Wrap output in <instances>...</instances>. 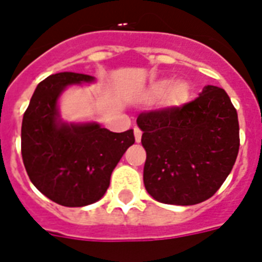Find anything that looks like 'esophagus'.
Returning a JSON list of instances; mask_svg holds the SVG:
<instances>
[{
  "label": "esophagus",
  "mask_w": 262,
  "mask_h": 262,
  "mask_svg": "<svg viewBox=\"0 0 262 262\" xmlns=\"http://www.w3.org/2000/svg\"><path fill=\"white\" fill-rule=\"evenodd\" d=\"M141 136H143V132L140 130L139 127H135V139L137 143H140V141H141Z\"/></svg>",
  "instance_id": "34e87169"
}]
</instances>
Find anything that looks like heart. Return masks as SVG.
Instances as JSON below:
<instances>
[{"label":"heart","mask_w":262,"mask_h":262,"mask_svg":"<svg viewBox=\"0 0 262 262\" xmlns=\"http://www.w3.org/2000/svg\"><path fill=\"white\" fill-rule=\"evenodd\" d=\"M190 85L186 81H175L171 79H160L148 90V98L159 99L163 96V103L167 107H179L190 99Z\"/></svg>","instance_id":"1"}]
</instances>
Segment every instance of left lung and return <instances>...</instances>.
Listing matches in <instances>:
<instances>
[{"instance_id": "1", "label": "left lung", "mask_w": 262, "mask_h": 262, "mask_svg": "<svg viewBox=\"0 0 262 262\" xmlns=\"http://www.w3.org/2000/svg\"><path fill=\"white\" fill-rule=\"evenodd\" d=\"M137 125L147 152L144 185L159 203L194 205L212 197L239 151L235 107L215 85L182 107L140 114Z\"/></svg>"}]
</instances>
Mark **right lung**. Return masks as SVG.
I'll use <instances>...</instances> for the list:
<instances>
[{
    "instance_id": "right-lung-1",
    "label": "right lung",
    "mask_w": 262,
    "mask_h": 262,
    "mask_svg": "<svg viewBox=\"0 0 262 262\" xmlns=\"http://www.w3.org/2000/svg\"><path fill=\"white\" fill-rule=\"evenodd\" d=\"M83 73L61 72L38 84L21 123L23 163L31 182L63 207L102 199L115 166L135 144L133 129L114 133L98 122H67L59 96L71 85L94 83Z\"/></svg>"
}]
</instances>
